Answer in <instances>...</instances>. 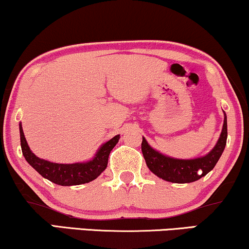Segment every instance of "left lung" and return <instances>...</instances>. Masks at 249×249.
<instances>
[{
    "instance_id": "8db88e82",
    "label": "left lung",
    "mask_w": 249,
    "mask_h": 249,
    "mask_svg": "<svg viewBox=\"0 0 249 249\" xmlns=\"http://www.w3.org/2000/svg\"><path fill=\"white\" fill-rule=\"evenodd\" d=\"M225 115V114H224ZM228 137L227 115L224 117L223 129L215 147L207 156L191 160L174 159L153 150L143 137L142 152L148 169L160 178L172 183H191L198 180L211 172L223 153Z\"/></svg>"
}]
</instances>
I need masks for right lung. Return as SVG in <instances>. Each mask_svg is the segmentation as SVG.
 <instances>
[{
  "mask_svg": "<svg viewBox=\"0 0 249 249\" xmlns=\"http://www.w3.org/2000/svg\"><path fill=\"white\" fill-rule=\"evenodd\" d=\"M19 131H20V145L21 151L24 154L26 161L34 168L36 172L44 177V178L51 180L54 184L63 186L70 185H80V184L89 183L97 178L104 172L107 167L108 156L112 148L117 145L120 138V135H117L103 144L96 153L95 158L88 162L83 163H53L50 161L40 159L30 150L26 138L24 136L21 124H19Z\"/></svg>",
  "mask_w": 249,
  "mask_h": 249,
  "instance_id": "right-lung-1",
  "label": "right lung"
}]
</instances>
